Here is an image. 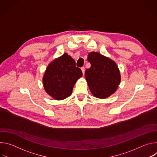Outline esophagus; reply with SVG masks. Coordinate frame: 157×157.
<instances>
[{"mask_svg": "<svg viewBox=\"0 0 157 157\" xmlns=\"http://www.w3.org/2000/svg\"><path fill=\"white\" fill-rule=\"evenodd\" d=\"M81 71H82V74L83 75H84V72H85V68L84 66H82V68H81Z\"/></svg>", "mask_w": 157, "mask_h": 157, "instance_id": "esophagus-1", "label": "esophagus"}]
</instances>
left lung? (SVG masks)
Masks as SVG:
<instances>
[{
	"instance_id": "obj_1",
	"label": "left lung",
	"mask_w": 157,
	"mask_h": 157,
	"mask_svg": "<svg viewBox=\"0 0 157 157\" xmlns=\"http://www.w3.org/2000/svg\"><path fill=\"white\" fill-rule=\"evenodd\" d=\"M91 67L86 69L85 76L92 94L98 98H106L113 94L121 81L117 64L97 52L88 55Z\"/></svg>"
}]
</instances>
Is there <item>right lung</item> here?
<instances>
[{
	"label": "right lung",
	"mask_w": 157,
	"mask_h": 157,
	"mask_svg": "<svg viewBox=\"0 0 157 157\" xmlns=\"http://www.w3.org/2000/svg\"><path fill=\"white\" fill-rule=\"evenodd\" d=\"M82 75L75 61L64 53L47 67L43 78V86L46 92L54 99H64L71 95L75 82Z\"/></svg>",
	"instance_id": "right-lung-1"
}]
</instances>
